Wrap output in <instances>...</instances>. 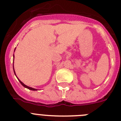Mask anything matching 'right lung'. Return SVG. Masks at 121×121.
Wrapping results in <instances>:
<instances>
[{
  "label": "right lung",
  "mask_w": 121,
  "mask_h": 121,
  "mask_svg": "<svg viewBox=\"0 0 121 121\" xmlns=\"http://www.w3.org/2000/svg\"><path fill=\"white\" fill-rule=\"evenodd\" d=\"M13 69H14V74H15V76H16V74H15V71H14V62H13ZM18 80H19V82H20V83L22 84V85H23V86H24V87H26V88H27V89H30V90H32V91H37L36 89H34V88H32V87H29V86H26V85H24V83H23V82H21L20 80L19 79H18Z\"/></svg>",
  "instance_id": "1"
}]
</instances>
